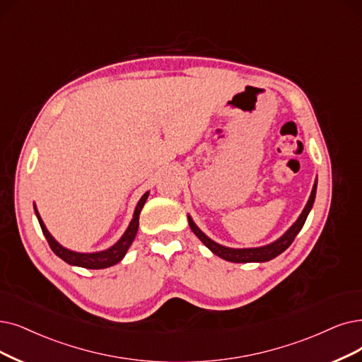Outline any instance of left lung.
<instances>
[{
    "mask_svg": "<svg viewBox=\"0 0 362 362\" xmlns=\"http://www.w3.org/2000/svg\"><path fill=\"white\" fill-rule=\"evenodd\" d=\"M316 185H317V180H315L313 189H312V193L309 196L308 204H306L305 209L301 211L297 221L290 228H288L281 238H278L276 240H273L272 243L264 245V247H255V248H228V247H224V245L216 243L215 240L208 238L204 233V231H202L196 226V223L193 221L190 215H187V218H189V224H190V228L193 230V233L202 240V243H205V247L209 248L215 255H218L220 258L227 259V262H231V263H264V262H269V259H273L274 257H278L288 247H290L293 240L296 239V236L298 235V231L303 228V226H305L308 215H309V212L313 206V202H315Z\"/></svg>",
    "mask_w": 362,
    "mask_h": 362,
    "instance_id": "obj_1",
    "label": "left lung"
}]
</instances>
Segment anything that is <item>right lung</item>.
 <instances>
[{"label": "right lung", "mask_w": 362, "mask_h": 362, "mask_svg": "<svg viewBox=\"0 0 362 362\" xmlns=\"http://www.w3.org/2000/svg\"><path fill=\"white\" fill-rule=\"evenodd\" d=\"M148 194L150 192L144 193V196L139 199L138 205L134 211V216L131 223H129L126 231L123 233V236L115 242L112 247H110L108 250H104V251H98V252H77V251H71L65 247H62V245L57 242L52 235L50 231L47 230V227L45 226V221L41 220V216L38 214V209L34 204V211H35V215L38 218V223H40V227L42 230V235H45V238L47 239L49 245L52 251L62 258L65 263L71 264V266H78V267H84V269H107V267H111L114 264L120 263L123 257L126 255L127 250L131 248V245L138 233V227H139V214L144 208V205H146V202L148 199Z\"/></svg>", "instance_id": "1"}]
</instances>
